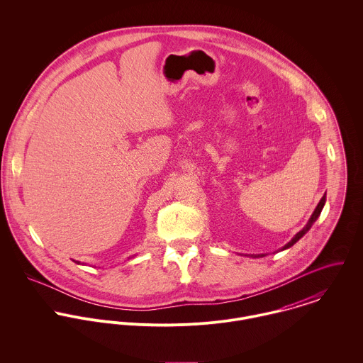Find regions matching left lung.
Masks as SVG:
<instances>
[{"label": "left lung", "instance_id": "obj_1", "mask_svg": "<svg viewBox=\"0 0 363 363\" xmlns=\"http://www.w3.org/2000/svg\"><path fill=\"white\" fill-rule=\"evenodd\" d=\"M324 203H325V194L323 196V199H321V200H320V203L317 204V207H315V209H314V212H313V215H311V219H309V222L306 223V226H305V228H303L301 232H298V233L295 235V238H294V239H292L289 243H286V245L284 246V249H288V247L294 246V245H295V243H296V242H298V240H299V239H301V238H302V236H303V235H305V233H306V232L311 229V225H313V223L315 222V219L320 216V213H321V209H323V207H324Z\"/></svg>", "mask_w": 363, "mask_h": 363}]
</instances>
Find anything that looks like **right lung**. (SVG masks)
Returning <instances> with one entry per match:
<instances>
[{
	"instance_id": "right-lung-1",
	"label": "right lung",
	"mask_w": 363,
	"mask_h": 363,
	"mask_svg": "<svg viewBox=\"0 0 363 363\" xmlns=\"http://www.w3.org/2000/svg\"><path fill=\"white\" fill-rule=\"evenodd\" d=\"M75 262H78V261H75ZM78 264H79V262H78Z\"/></svg>"
}]
</instances>
